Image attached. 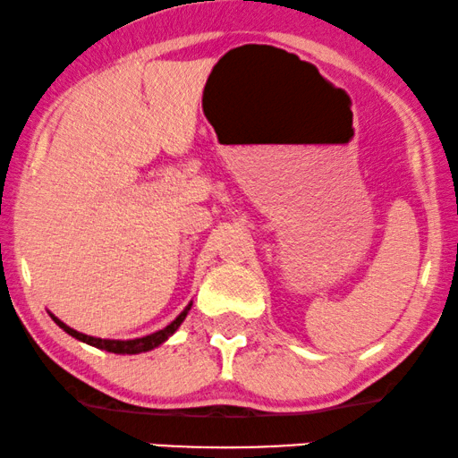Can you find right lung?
<instances>
[{"label": "right lung", "mask_w": 458, "mask_h": 458, "mask_svg": "<svg viewBox=\"0 0 458 458\" xmlns=\"http://www.w3.org/2000/svg\"><path fill=\"white\" fill-rule=\"evenodd\" d=\"M190 306H192V304H188L186 310H183L182 315H179L177 319L171 323V326H166L165 329H158V332H154V334H149V335H143V338H135V340H103V338H95V335H86V334L75 332V329H72L69 326H65V323H63V321L56 319L55 315H50V317H52V319H55L56 326L65 329L69 335H73V338L82 340V343H86V344L97 346V349H103V351H107V352H123V355H137V352L152 351L158 344L165 343V340L169 338V335L175 332L179 326H182L183 319H186Z\"/></svg>", "instance_id": "obj_1"}]
</instances>
